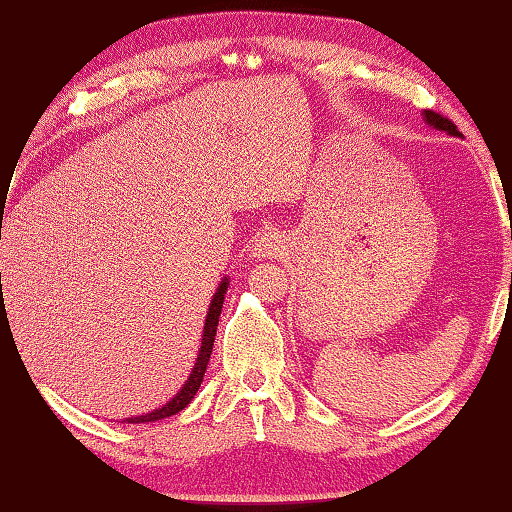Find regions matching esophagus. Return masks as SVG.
Segmentation results:
<instances>
[{"label": "esophagus", "instance_id": "esophagus-1", "mask_svg": "<svg viewBox=\"0 0 512 512\" xmlns=\"http://www.w3.org/2000/svg\"><path fill=\"white\" fill-rule=\"evenodd\" d=\"M277 253H282V239L277 237L275 232H266V235H262L255 241L253 257L266 259V257H273Z\"/></svg>", "mask_w": 512, "mask_h": 512}]
</instances>
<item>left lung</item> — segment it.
I'll list each match as a JSON object with an SVG mask.
<instances>
[{
	"instance_id": "left-lung-1",
	"label": "left lung",
	"mask_w": 512,
	"mask_h": 512,
	"mask_svg": "<svg viewBox=\"0 0 512 512\" xmlns=\"http://www.w3.org/2000/svg\"><path fill=\"white\" fill-rule=\"evenodd\" d=\"M422 117H424V124H429L431 128H436V131H443V133L452 135V137H458V135H461V133L456 131L454 121H449L447 117L438 115V112H433V110H424V112H422Z\"/></svg>"
}]
</instances>
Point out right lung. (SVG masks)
<instances>
[{"label": "right lung", "mask_w": 512, "mask_h": 512, "mask_svg": "<svg viewBox=\"0 0 512 512\" xmlns=\"http://www.w3.org/2000/svg\"><path fill=\"white\" fill-rule=\"evenodd\" d=\"M2 277V273H0ZM230 287V280L228 277H223L219 287H216L214 296L210 300V309H207V316H205V325H203V336H201V348H198V357L192 372H189L187 381L183 384V388L171 397L167 404H162L160 409H153L144 415H133V418H126L124 422L128 424H146V422H155V420H164L169 418V415H176L178 411H183L185 406L194 400V395L198 393V388H201V381L203 375L207 370V363H210V354H212V345H214V336H216V327H219V316H221V309H223V298H225V291Z\"/></svg>", "instance_id": "obj_1"}]
</instances>
